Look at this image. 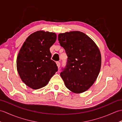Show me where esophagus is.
<instances>
[{
	"label": "esophagus",
	"mask_w": 122,
	"mask_h": 122,
	"mask_svg": "<svg viewBox=\"0 0 122 122\" xmlns=\"http://www.w3.org/2000/svg\"><path fill=\"white\" fill-rule=\"evenodd\" d=\"M56 65H57V66H58V68L59 69L60 66V65H61V64H60V63L59 62H58H58H56Z\"/></svg>",
	"instance_id": "1"
}]
</instances>
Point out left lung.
Wrapping results in <instances>:
<instances>
[{"label":"left lung","mask_w":122,"mask_h":122,"mask_svg":"<svg viewBox=\"0 0 122 122\" xmlns=\"http://www.w3.org/2000/svg\"><path fill=\"white\" fill-rule=\"evenodd\" d=\"M58 40L68 56L66 66L60 73L66 87L76 93L86 91L100 73L99 49L89 36L78 31L60 33Z\"/></svg>","instance_id":"1"}]
</instances>
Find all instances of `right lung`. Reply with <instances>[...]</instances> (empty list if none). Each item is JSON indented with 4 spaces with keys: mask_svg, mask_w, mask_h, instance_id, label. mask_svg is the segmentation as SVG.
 <instances>
[{
    "mask_svg": "<svg viewBox=\"0 0 122 122\" xmlns=\"http://www.w3.org/2000/svg\"><path fill=\"white\" fill-rule=\"evenodd\" d=\"M56 39L55 33L38 31L26 39L20 49L17 59V71L22 81L32 89L45 86L58 71L50 51Z\"/></svg>",
    "mask_w": 122,
    "mask_h": 122,
    "instance_id": "obj_1",
    "label": "right lung"
}]
</instances>
